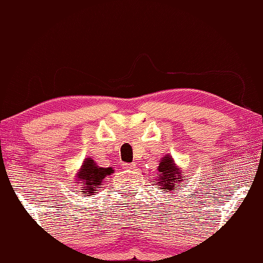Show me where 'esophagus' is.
<instances>
[{"instance_id":"obj_1","label":"esophagus","mask_w":263,"mask_h":263,"mask_svg":"<svg viewBox=\"0 0 263 263\" xmlns=\"http://www.w3.org/2000/svg\"><path fill=\"white\" fill-rule=\"evenodd\" d=\"M123 168L126 169V171H132V169L137 168V164L135 163H124Z\"/></svg>"}]
</instances>
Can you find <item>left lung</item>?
Wrapping results in <instances>:
<instances>
[{"label": "left lung", "instance_id": "1", "mask_svg": "<svg viewBox=\"0 0 263 263\" xmlns=\"http://www.w3.org/2000/svg\"><path fill=\"white\" fill-rule=\"evenodd\" d=\"M158 172H159L157 174L158 179H155L154 182L159 189H164L165 192H169V193H174V192L179 191L180 185L183 184V176L171 155L168 154L164 158H162V162L159 163V166H158Z\"/></svg>", "mask_w": 263, "mask_h": 263}]
</instances>
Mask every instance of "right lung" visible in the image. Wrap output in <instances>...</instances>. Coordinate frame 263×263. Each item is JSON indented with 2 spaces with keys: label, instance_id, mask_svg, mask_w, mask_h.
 <instances>
[{
  "label": "right lung",
  "instance_id": "add662e5",
  "mask_svg": "<svg viewBox=\"0 0 263 263\" xmlns=\"http://www.w3.org/2000/svg\"><path fill=\"white\" fill-rule=\"evenodd\" d=\"M111 173H114L112 168H101L91 158H86L80 171L78 172V179L75 183L76 184L84 183L83 192L86 196H89V194L94 193L95 188L103 183L104 178L110 176Z\"/></svg>",
  "mask_w": 263,
  "mask_h": 263
}]
</instances>
